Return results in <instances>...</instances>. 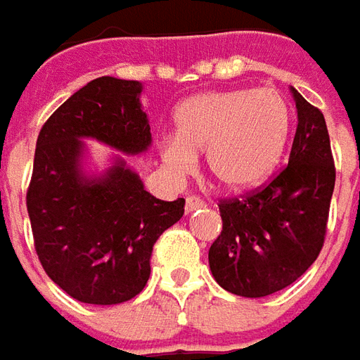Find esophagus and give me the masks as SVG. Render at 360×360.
Listing matches in <instances>:
<instances>
[{"instance_id": "34e87169", "label": "esophagus", "mask_w": 360, "mask_h": 360, "mask_svg": "<svg viewBox=\"0 0 360 360\" xmlns=\"http://www.w3.org/2000/svg\"><path fill=\"white\" fill-rule=\"evenodd\" d=\"M205 207V201L200 200V198H195V195H190V198H186V213H193V211H198V209Z\"/></svg>"}]
</instances>
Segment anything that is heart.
Listing matches in <instances>:
<instances>
[{
    "mask_svg": "<svg viewBox=\"0 0 360 360\" xmlns=\"http://www.w3.org/2000/svg\"><path fill=\"white\" fill-rule=\"evenodd\" d=\"M290 131V108L274 89H231L192 96L176 110V135L160 143L172 172L188 174L205 151L219 188L242 192L264 182Z\"/></svg>",
    "mask_w": 360,
    "mask_h": 360,
    "instance_id": "b5f03b06",
    "label": "heart"
}]
</instances>
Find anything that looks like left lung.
<instances>
[{
	"mask_svg": "<svg viewBox=\"0 0 360 360\" xmlns=\"http://www.w3.org/2000/svg\"><path fill=\"white\" fill-rule=\"evenodd\" d=\"M297 134L289 165L244 195L219 200L223 231L209 248L215 281L238 297L289 287L320 256L335 165L323 114L292 89Z\"/></svg>",
	"mask_w": 360,
	"mask_h": 360,
	"instance_id": "1",
	"label": "left lung"
}]
</instances>
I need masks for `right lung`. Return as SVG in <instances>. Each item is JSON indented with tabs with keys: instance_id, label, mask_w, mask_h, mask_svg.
I'll use <instances>...</instances> for the list:
<instances>
[{
	"instance_id": "1",
	"label": "right lung",
	"mask_w": 360,
	"mask_h": 360,
	"mask_svg": "<svg viewBox=\"0 0 360 360\" xmlns=\"http://www.w3.org/2000/svg\"><path fill=\"white\" fill-rule=\"evenodd\" d=\"M139 93V81L94 79L46 120L37 139L27 190L34 250L46 275L86 304L139 295L155 242L184 215V198L157 200L122 159L101 180L79 170V137L127 155L147 151L151 126Z\"/></svg>"
}]
</instances>
